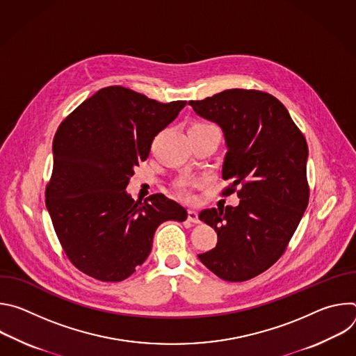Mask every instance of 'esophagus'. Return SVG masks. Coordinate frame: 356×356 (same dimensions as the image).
Masks as SVG:
<instances>
[{"instance_id":"esophagus-1","label":"esophagus","mask_w":356,"mask_h":356,"mask_svg":"<svg viewBox=\"0 0 356 356\" xmlns=\"http://www.w3.org/2000/svg\"><path fill=\"white\" fill-rule=\"evenodd\" d=\"M187 220H188L190 222H193V224H200L198 213H197V211H194V210H190V211L187 213Z\"/></svg>"}]
</instances>
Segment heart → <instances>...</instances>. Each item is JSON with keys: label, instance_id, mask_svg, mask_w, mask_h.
<instances>
[{"label": "heart", "instance_id": "obj_1", "mask_svg": "<svg viewBox=\"0 0 356 356\" xmlns=\"http://www.w3.org/2000/svg\"><path fill=\"white\" fill-rule=\"evenodd\" d=\"M188 186H190V181H188V180H181V181L179 183V188H180L181 194H183V195H186V197H190Z\"/></svg>", "mask_w": 356, "mask_h": 356}]
</instances>
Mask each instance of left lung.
<instances>
[{"label": "left lung", "instance_id": "1", "mask_svg": "<svg viewBox=\"0 0 356 356\" xmlns=\"http://www.w3.org/2000/svg\"><path fill=\"white\" fill-rule=\"evenodd\" d=\"M188 104L224 132L222 179L232 181L224 193L239 186L236 207L200 213L218 241L198 259L222 280H249L283 255L307 209L306 138L280 101L259 90H225Z\"/></svg>", "mask_w": 356, "mask_h": 356}]
</instances>
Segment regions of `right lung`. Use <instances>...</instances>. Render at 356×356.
<instances>
[{
  "label": "right lung",
  "instance_id": "1",
  "mask_svg": "<svg viewBox=\"0 0 356 356\" xmlns=\"http://www.w3.org/2000/svg\"><path fill=\"white\" fill-rule=\"evenodd\" d=\"M186 101L163 104L121 86L98 90L59 127L46 209L70 262L101 282L129 277L149 257L156 228L187 211L163 194L135 201L127 186L155 136Z\"/></svg>",
  "mask_w": 356,
  "mask_h": 356
}]
</instances>
